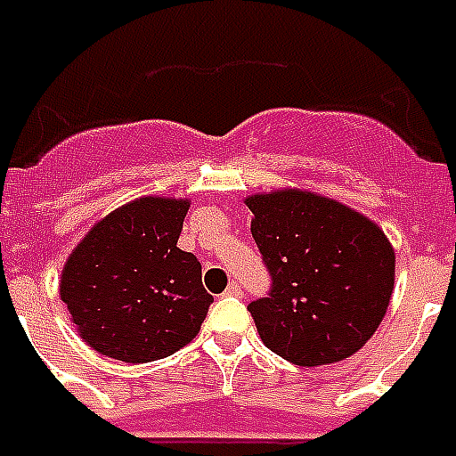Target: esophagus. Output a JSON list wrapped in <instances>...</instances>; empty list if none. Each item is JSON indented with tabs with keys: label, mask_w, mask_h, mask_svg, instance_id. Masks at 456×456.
Segmentation results:
<instances>
[{
	"label": "esophagus",
	"mask_w": 456,
	"mask_h": 456,
	"mask_svg": "<svg viewBox=\"0 0 456 456\" xmlns=\"http://www.w3.org/2000/svg\"><path fill=\"white\" fill-rule=\"evenodd\" d=\"M225 297H232V298L242 297V289H240L238 282H231V285H228V289H225Z\"/></svg>",
	"instance_id": "1"
}]
</instances>
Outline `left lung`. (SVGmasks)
<instances>
[{
    "instance_id": "left-lung-1",
    "label": "left lung",
    "mask_w": 456,
    "mask_h": 456,
    "mask_svg": "<svg viewBox=\"0 0 456 456\" xmlns=\"http://www.w3.org/2000/svg\"><path fill=\"white\" fill-rule=\"evenodd\" d=\"M271 289L247 311L273 353L330 365L360 351L384 320L395 254L370 218L311 192L247 200Z\"/></svg>"
}]
</instances>
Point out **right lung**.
I'll use <instances>...</instances> for the list:
<instances>
[{"mask_svg": "<svg viewBox=\"0 0 456 456\" xmlns=\"http://www.w3.org/2000/svg\"><path fill=\"white\" fill-rule=\"evenodd\" d=\"M188 202L141 198L105 216L65 264L61 298L94 351L122 362L167 358L214 304L202 265L178 249Z\"/></svg>", "mask_w": 456, "mask_h": 456, "instance_id": "right-lung-1", "label": "right lung"}]
</instances>
